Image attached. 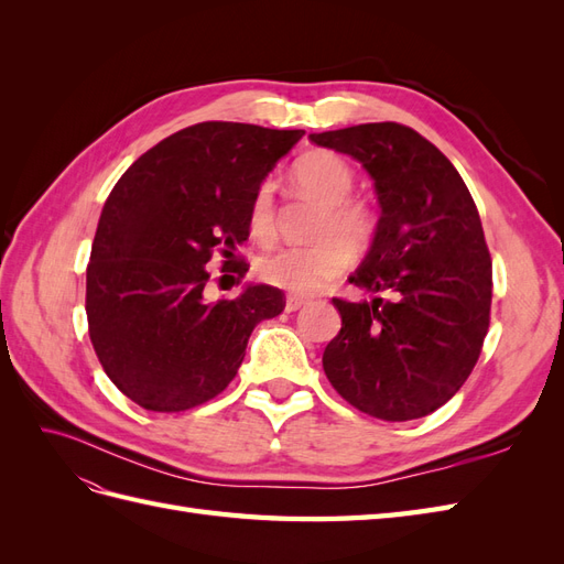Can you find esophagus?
<instances>
[{"instance_id":"34e87169","label":"esophagus","mask_w":564,"mask_h":564,"mask_svg":"<svg viewBox=\"0 0 564 564\" xmlns=\"http://www.w3.org/2000/svg\"><path fill=\"white\" fill-rule=\"evenodd\" d=\"M303 305H308V299L305 296H286L284 308H286V313H296L303 308Z\"/></svg>"}]
</instances>
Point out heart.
Listing matches in <instances>:
<instances>
[{"label":"heart","mask_w":564,"mask_h":564,"mask_svg":"<svg viewBox=\"0 0 564 564\" xmlns=\"http://www.w3.org/2000/svg\"><path fill=\"white\" fill-rule=\"evenodd\" d=\"M294 181L324 202L313 245H280L259 256L256 272L268 284L286 292L308 294L336 278L348 263V247L360 249L373 235V216L367 204L352 199L355 174L334 152L315 150L303 155L294 169ZM249 228L259 240L275 232V187L270 181L256 187L249 204Z\"/></svg>","instance_id":"b5f03b06"}]
</instances>
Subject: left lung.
I'll return each mask as SVG.
<instances>
[{
    "label": "left lung",
    "mask_w": 564,
    "mask_h": 564,
    "mask_svg": "<svg viewBox=\"0 0 564 564\" xmlns=\"http://www.w3.org/2000/svg\"><path fill=\"white\" fill-rule=\"evenodd\" d=\"M365 166L381 207L365 261L348 278L369 294L334 299L340 332L322 367L346 402L412 421L456 395L489 329L491 259L475 202L442 152L395 122L311 133Z\"/></svg>",
    "instance_id": "8db88e82"
}]
</instances>
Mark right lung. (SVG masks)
Masks as SVG:
<instances>
[{
    "label": "right lung",
    "instance_id": "obj_1",
    "mask_svg": "<svg viewBox=\"0 0 564 564\" xmlns=\"http://www.w3.org/2000/svg\"><path fill=\"white\" fill-rule=\"evenodd\" d=\"M303 133L202 122L150 148L112 187L87 268V317L100 365L135 404L183 412L216 398L256 324L284 311L270 284L209 301L204 265L247 240L256 187ZM232 270L242 280L249 268Z\"/></svg>",
    "mask_w": 564,
    "mask_h": 564
}]
</instances>
